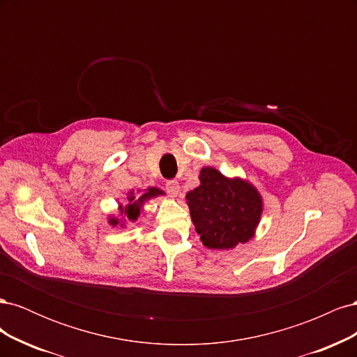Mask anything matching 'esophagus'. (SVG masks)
<instances>
[{"label":"esophagus","instance_id":"obj_1","mask_svg":"<svg viewBox=\"0 0 357 357\" xmlns=\"http://www.w3.org/2000/svg\"><path fill=\"white\" fill-rule=\"evenodd\" d=\"M165 188H167V192L169 193L171 197H178V195H180V185H178V181H174V180L167 181Z\"/></svg>","mask_w":357,"mask_h":357}]
</instances>
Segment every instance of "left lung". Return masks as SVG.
<instances>
[{"label": "left lung", "instance_id": "8db88e82", "mask_svg": "<svg viewBox=\"0 0 357 357\" xmlns=\"http://www.w3.org/2000/svg\"><path fill=\"white\" fill-rule=\"evenodd\" d=\"M186 204L202 244L231 250L256 235L264 211L261 192L241 177H226L214 167L199 171V186L186 193Z\"/></svg>", "mask_w": 357, "mask_h": 357}]
</instances>
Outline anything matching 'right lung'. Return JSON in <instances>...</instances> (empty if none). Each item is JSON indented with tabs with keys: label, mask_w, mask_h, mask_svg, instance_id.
Wrapping results in <instances>:
<instances>
[{
	"label": "right lung",
	"mask_w": 357,
	"mask_h": 357,
	"mask_svg": "<svg viewBox=\"0 0 357 357\" xmlns=\"http://www.w3.org/2000/svg\"><path fill=\"white\" fill-rule=\"evenodd\" d=\"M160 195H165V192L158 188H147L144 190H138V193H135L131 189L129 192H126L125 204L119 202L117 215L110 214L109 220L107 222H109V225L113 226V228H119V226H121V228H125L129 222L134 223L142 218L146 202H149L153 198H158Z\"/></svg>",
	"instance_id": "1"
}]
</instances>
